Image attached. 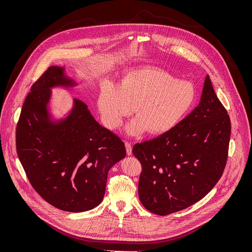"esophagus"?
I'll use <instances>...</instances> for the list:
<instances>
[{
  "mask_svg": "<svg viewBox=\"0 0 252 252\" xmlns=\"http://www.w3.org/2000/svg\"><path fill=\"white\" fill-rule=\"evenodd\" d=\"M126 154L128 155V156H130L132 154V147L131 144H129V143H126Z\"/></svg>",
  "mask_w": 252,
  "mask_h": 252,
  "instance_id": "1",
  "label": "esophagus"
}]
</instances>
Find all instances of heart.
<instances>
[{
  "label": "heart",
  "instance_id": "obj_1",
  "mask_svg": "<svg viewBox=\"0 0 252 252\" xmlns=\"http://www.w3.org/2000/svg\"><path fill=\"white\" fill-rule=\"evenodd\" d=\"M196 91L188 81L156 68H140L126 72L118 86L101 88L97 107L104 125L114 129L131 114L136 119L127 130L138 136L147 130L160 135L173 129L195 102Z\"/></svg>",
  "mask_w": 252,
  "mask_h": 252
}]
</instances>
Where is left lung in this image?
I'll use <instances>...</instances> for the list:
<instances>
[{
  "label": "left lung",
  "instance_id": "obj_1",
  "mask_svg": "<svg viewBox=\"0 0 252 252\" xmlns=\"http://www.w3.org/2000/svg\"><path fill=\"white\" fill-rule=\"evenodd\" d=\"M230 128L207 75L200 103L188 116L170 131L133 147L143 167L138 191L144 208L167 216L203 198L226 166Z\"/></svg>",
  "mask_w": 252,
  "mask_h": 252
}]
</instances>
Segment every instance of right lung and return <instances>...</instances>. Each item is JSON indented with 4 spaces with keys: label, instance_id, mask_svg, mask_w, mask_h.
Returning <instances> with one entry per match:
<instances>
[{
    "label": "right lung",
    "instance_id": "1",
    "mask_svg": "<svg viewBox=\"0 0 252 252\" xmlns=\"http://www.w3.org/2000/svg\"><path fill=\"white\" fill-rule=\"evenodd\" d=\"M77 86L65 66L50 67L32 86L16 132L17 153L33 188L71 213L101 203L109 169L126 155L120 138L99 125L82 100L73 98L62 118L53 114L52 90Z\"/></svg>",
    "mask_w": 252,
    "mask_h": 252
}]
</instances>
